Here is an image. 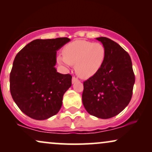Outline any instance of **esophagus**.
Returning <instances> with one entry per match:
<instances>
[{
  "label": "esophagus",
  "mask_w": 152,
  "mask_h": 152,
  "mask_svg": "<svg viewBox=\"0 0 152 152\" xmlns=\"http://www.w3.org/2000/svg\"><path fill=\"white\" fill-rule=\"evenodd\" d=\"M78 81V79L77 78H76V77H73L72 78V83H74L75 82H76Z\"/></svg>",
  "instance_id": "1"
}]
</instances>
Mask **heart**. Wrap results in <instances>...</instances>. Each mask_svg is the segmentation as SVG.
I'll return each instance as SVG.
<instances>
[{
  "label": "heart",
  "instance_id": "obj_1",
  "mask_svg": "<svg viewBox=\"0 0 152 152\" xmlns=\"http://www.w3.org/2000/svg\"><path fill=\"white\" fill-rule=\"evenodd\" d=\"M63 54L56 57L59 65L65 68L75 65V71L80 77L88 78L102 69L106 60V49L100 43L76 40L64 46Z\"/></svg>",
  "mask_w": 152,
  "mask_h": 152
}]
</instances>
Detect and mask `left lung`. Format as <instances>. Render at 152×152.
Instances as JSON below:
<instances>
[{
  "label": "left lung",
  "instance_id": "obj_1",
  "mask_svg": "<svg viewBox=\"0 0 152 152\" xmlns=\"http://www.w3.org/2000/svg\"><path fill=\"white\" fill-rule=\"evenodd\" d=\"M105 46L102 69L83 82L82 102L87 112L99 118H109L129 104L135 76L130 56L121 46L106 37L96 38Z\"/></svg>",
  "mask_w": 152,
  "mask_h": 152
}]
</instances>
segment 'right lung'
<instances>
[{"label":"right lung","instance_id":"1","mask_svg":"<svg viewBox=\"0 0 152 152\" xmlns=\"http://www.w3.org/2000/svg\"><path fill=\"white\" fill-rule=\"evenodd\" d=\"M70 41L68 38L36 39L15 57L10 74V94L19 109L29 117L47 119L61 108L72 76L57 72L56 51Z\"/></svg>","mask_w":152,"mask_h":152}]
</instances>
